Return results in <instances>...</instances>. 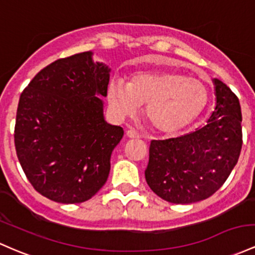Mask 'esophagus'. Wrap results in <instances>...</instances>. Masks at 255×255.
Here are the masks:
<instances>
[{
	"label": "esophagus",
	"instance_id": "1",
	"mask_svg": "<svg viewBox=\"0 0 255 255\" xmlns=\"http://www.w3.org/2000/svg\"><path fill=\"white\" fill-rule=\"evenodd\" d=\"M126 135H127L129 139H139V138H141L140 134H139L138 132H135V130H134V129H128L127 132H126Z\"/></svg>",
	"mask_w": 255,
	"mask_h": 255
}]
</instances>
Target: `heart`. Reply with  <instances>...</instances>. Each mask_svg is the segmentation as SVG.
<instances>
[{
  "label": "heart",
  "instance_id": "heart-1",
  "mask_svg": "<svg viewBox=\"0 0 255 255\" xmlns=\"http://www.w3.org/2000/svg\"><path fill=\"white\" fill-rule=\"evenodd\" d=\"M108 100L122 116L134 115L140 104H145L144 116L153 130L174 133L203 113L208 92L201 81L177 72L139 71L128 83L111 81Z\"/></svg>",
  "mask_w": 255,
  "mask_h": 255
}]
</instances>
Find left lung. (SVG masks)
<instances>
[{"mask_svg":"<svg viewBox=\"0 0 255 255\" xmlns=\"http://www.w3.org/2000/svg\"><path fill=\"white\" fill-rule=\"evenodd\" d=\"M217 102L202 128L152 140L145 179L163 200L177 205L198 202L219 190L239 161L242 147V114L239 98L214 78Z\"/></svg>","mask_w":255,"mask_h":255,"instance_id":"1","label":"left lung"}]
</instances>
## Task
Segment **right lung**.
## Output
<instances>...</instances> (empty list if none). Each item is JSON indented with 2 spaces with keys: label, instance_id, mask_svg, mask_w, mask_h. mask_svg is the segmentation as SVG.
I'll return each mask as SVG.
<instances>
[{
  "label": "right lung",
  "instance_id": "add662e5",
  "mask_svg": "<svg viewBox=\"0 0 255 255\" xmlns=\"http://www.w3.org/2000/svg\"><path fill=\"white\" fill-rule=\"evenodd\" d=\"M111 69L93 52L42 69L16 110V156L33 189L59 203H81L104 186L123 129L104 119Z\"/></svg>",
  "mask_w": 255,
  "mask_h": 255
}]
</instances>
